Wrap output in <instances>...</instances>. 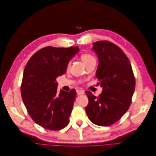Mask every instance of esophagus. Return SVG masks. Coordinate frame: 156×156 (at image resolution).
Masks as SVG:
<instances>
[{
    "instance_id": "obj_1",
    "label": "esophagus",
    "mask_w": 156,
    "mask_h": 156,
    "mask_svg": "<svg viewBox=\"0 0 156 156\" xmlns=\"http://www.w3.org/2000/svg\"><path fill=\"white\" fill-rule=\"evenodd\" d=\"M76 92H77V94H78V95L84 94V91L82 90H76Z\"/></svg>"
}]
</instances>
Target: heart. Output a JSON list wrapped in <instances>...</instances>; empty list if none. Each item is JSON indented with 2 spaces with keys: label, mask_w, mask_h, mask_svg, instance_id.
<instances>
[{
  "label": "heart",
  "mask_w": 156,
  "mask_h": 156,
  "mask_svg": "<svg viewBox=\"0 0 156 156\" xmlns=\"http://www.w3.org/2000/svg\"><path fill=\"white\" fill-rule=\"evenodd\" d=\"M81 59L86 65H87L88 64H89L90 62H92V60H94L95 58L93 55H92L91 54H88V53H84V54H81ZM69 63H68V68H69Z\"/></svg>",
  "instance_id": "b5f03b06"
}]
</instances>
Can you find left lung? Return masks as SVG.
<instances>
[{
    "label": "left lung",
    "mask_w": 156,
    "mask_h": 156,
    "mask_svg": "<svg viewBox=\"0 0 156 156\" xmlns=\"http://www.w3.org/2000/svg\"><path fill=\"white\" fill-rule=\"evenodd\" d=\"M92 49L98 58L96 76L102 91L98 97L85 92L88 98L86 112L94 124L109 126L117 122L130 107L135 79L130 62L117 45L98 41L93 43Z\"/></svg>",
    "instance_id": "left-lung-1"
}]
</instances>
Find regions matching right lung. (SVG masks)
Returning a JSON list of instances; mask_svg holds the SVG:
<instances>
[{"instance_id": "add662e5", "label": "right lung", "mask_w": 156, "mask_h": 156, "mask_svg": "<svg viewBox=\"0 0 156 156\" xmlns=\"http://www.w3.org/2000/svg\"><path fill=\"white\" fill-rule=\"evenodd\" d=\"M79 51L48 46L32 55L23 72L21 97L29 116L48 130L57 131L69 122L76 92H57L56 78L64 74L69 60Z\"/></svg>"}]
</instances>
